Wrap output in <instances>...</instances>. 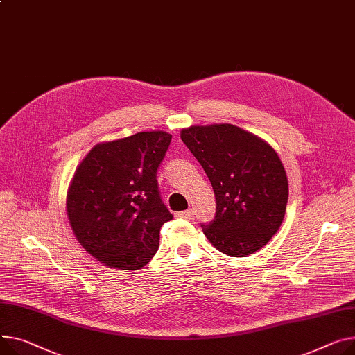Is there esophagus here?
Returning <instances> with one entry per match:
<instances>
[{
    "label": "esophagus",
    "mask_w": 355,
    "mask_h": 355,
    "mask_svg": "<svg viewBox=\"0 0 355 355\" xmlns=\"http://www.w3.org/2000/svg\"><path fill=\"white\" fill-rule=\"evenodd\" d=\"M175 217L184 218V220H193L194 218V209H187V211L175 212Z\"/></svg>",
    "instance_id": "esophagus-1"
}]
</instances>
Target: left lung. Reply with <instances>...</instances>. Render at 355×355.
I'll return each mask as SVG.
<instances>
[{"label":"left lung","instance_id":"1","mask_svg":"<svg viewBox=\"0 0 355 355\" xmlns=\"http://www.w3.org/2000/svg\"><path fill=\"white\" fill-rule=\"evenodd\" d=\"M181 139L204 168L216 194V216L201 224L223 254L245 257L264 247L284 220L288 181L266 141L231 124L194 125Z\"/></svg>","mask_w":355,"mask_h":355}]
</instances>
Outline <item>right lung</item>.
<instances>
[{"instance_id": "obj_1", "label": "right lung", "mask_w": 355, "mask_h": 355, "mask_svg": "<svg viewBox=\"0 0 355 355\" xmlns=\"http://www.w3.org/2000/svg\"><path fill=\"white\" fill-rule=\"evenodd\" d=\"M173 135L138 132L94 147L74 174L67 212L80 244L118 270L144 267L173 220L162 202L157 171Z\"/></svg>"}]
</instances>
